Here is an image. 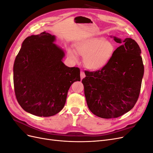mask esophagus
Listing matches in <instances>:
<instances>
[{"label":"esophagus","mask_w":153,"mask_h":153,"mask_svg":"<svg viewBox=\"0 0 153 153\" xmlns=\"http://www.w3.org/2000/svg\"><path fill=\"white\" fill-rule=\"evenodd\" d=\"M85 73L84 72V71H81L80 72V78H81V79L82 80L83 78H85Z\"/></svg>","instance_id":"1"}]
</instances>
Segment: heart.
<instances>
[{
    "label": "heart",
    "instance_id": "1",
    "mask_svg": "<svg viewBox=\"0 0 153 153\" xmlns=\"http://www.w3.org/2000/svg\"><path fill=\"white\" fill-rule=\"evenodd\" d=\"M115 52L112 41L103 37H94L78 41L75 44V51L68 49V54L75 61L78 55L84 57L85 68L91 71H98L105 67L113 57Z\"/></svg>",
    "mask_w": 153,
    "mask_h": 153
}]
</instances>
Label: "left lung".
Listing matches in <instances>:
<instances>
[{
	"label": "left lung",
	"mask_w": 153,
	"mask_h": 153,
	"mask_svg": "<svg viewBox=\"0 0 153 153\" xmlns=\"http://www.w3.org/2000/svg\"><path fill=\"white\" fill-rule=\"evenodd\" d=\"M105 67L95 72L85 71L82 82L88 107L96 116L110 119L121 116L135 105L144 73L141 50L135 40H122Z\"/></svg>",
	"instance_id": "left-lung-1"
}]
</instances>
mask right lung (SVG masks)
<instances>
[{
	"label": "right lung",
	"instance_id": "obj_1",
	"mask_svg": "<svg viewBox=\"0 0 153 153\" xmlns=\"http://www.w3.org/2000/svg\"><path fill=\"white\" fill-rule=\"evenodd\" d=\"M45 32L23 41L13 66V82L18 103L27 112L39 117L59 113L66 103L73 82L80 81L78 68L62 62L65 52Z\"/></svg>",
	"mask_w": 153,
	"mask_h": 153
}]
</instances>
